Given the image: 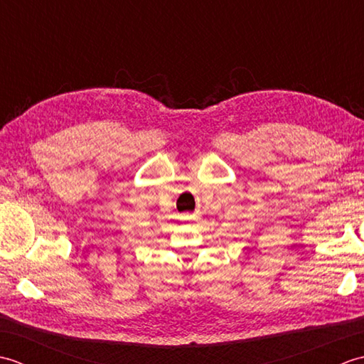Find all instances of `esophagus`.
I'll return each mask as SVG.
<instances>
[{"label":"esophagus","mask_w":364,"mask_h":364,"mask_svg":"<svg viewBox=\"0 0 364 364\" xmlns=\"http://www.w3.org/2000/svg\"><path fill=\"white\" fill-rule=\"evenodd\" d=\"M188 219H196V215H194V214H189Z\"/></svg>","instance_id":"obj_1"}]
</instances>
